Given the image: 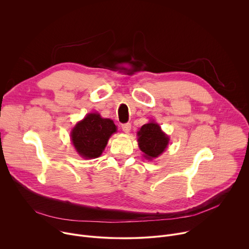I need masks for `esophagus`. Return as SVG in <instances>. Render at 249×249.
Masks as SVG:
<instances>
[{"label":"esophagus","instance_id":"1","mask_svg":"<svg viewBox=\"0 0 249 249\" xmlns=\"http://www.w3.org/2000/svg\"><path fill=\"white\" fill-rule=\"evenodd\" d=\"M122 130L125 132V133H129L130 130H131V123H125L122 125Z\"/></svg>","mask_w":249,"mask_h":249}]
</instances>
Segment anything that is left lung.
<instances>
[{"label": "left lung", "mask_w": 249, "mask_h": 249, "mask_svg": "<svg viewBox=\"0 0 249 249\" xmlns=\"http://www.w3.org/2000/svg\"><path fill=\"white\" fill-rule=\"evenodd\" d=\"M137 135L139 148L147 160H153L160 156L169 142L168 136L154 121L142 126Z\"/></svg>", "instance_id": "8db88e82"}]
</instances>
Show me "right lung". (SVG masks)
<instances>
[{"mask_svg":"<svg viewBox=\"0 0 249 249\" xmlns=\"http://www.w3.org/2000/svg\"><path fill=\"white\" fill-rule=\"evenodd\" d=\"M116 131L117 127L111 119L101 118L98 113H89L73 128L71 140L78 154L90 160L102 154L108 139Z\"/></svg>","mask_w":249,"mask_h":249,"instance_id":"right-lung-1","label":"right lung"}]
</instances>
